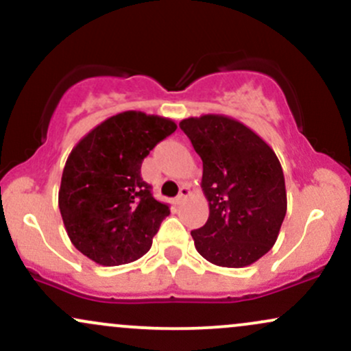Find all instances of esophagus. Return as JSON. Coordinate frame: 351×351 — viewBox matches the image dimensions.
<instances>
[{"label": "esophagus", "instance_id": "esophagus-1", "mask_svg": "<svg viewBox=\"0 0 351 351\" xmlns=\"http://www.w3.org/2000/svg\"><path fill=\"white\" fill-rule=\"evenodd\" d=\"M189 193H191V189H189L188 186H181L180 188V195H178V203H181V201H184V198H188Z\"/></svg>", "mask_w": 351, "mask_h": 351}]
</instances>
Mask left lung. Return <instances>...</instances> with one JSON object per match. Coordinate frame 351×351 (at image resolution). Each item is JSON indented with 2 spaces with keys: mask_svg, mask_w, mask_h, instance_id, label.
Wrapping results in <instances>:
<instances>
[{
  "mask_svg": "<svg viewBox=\"0 0 351 351\" xmlns=\"http://www.w3.org/2000/svg\"><path fill=\"white\" fill-rule=\"evenodd\" d=\"M180 128L203 160L209 217L191 231L195 247L221 267H245L276 244L287 213L277 155L256 132L226 115L189 117Z\"/></svg>",
  "mask_w": 351,
  "mask_h": 351,
  "instance_id": "8db88e82",
  "label": "left lung"
}]
</instances>
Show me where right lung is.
Listing matches in <instances>:
<instances>
[{"label": "right lung", "mask_w": 351, "mask_h": 351, "mask_svg": "<svg viewBox=\"0 0 351 351\" xmlns=\"http://www.w3.org/2000/svg\"><path fill=\"white\" fill-rule=\"evenodd\" d=\"M175 130L170 119L127 110L104 120L72 148L60 180L59 209L71 243L90 261L122 265L152 247L170 208L153 198L140 168Z\"/></svg>", "instance_id": "add662e5"}]
</instances>
